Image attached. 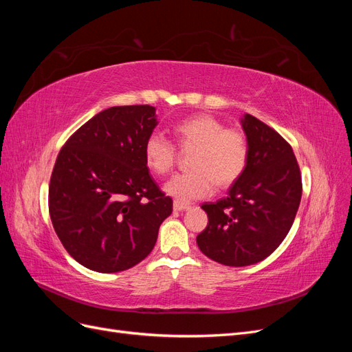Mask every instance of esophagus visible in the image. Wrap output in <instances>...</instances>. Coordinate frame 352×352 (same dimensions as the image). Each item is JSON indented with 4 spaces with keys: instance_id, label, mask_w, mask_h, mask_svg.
<instances>
[{
    "instance_id": "1",
    "label": "esophagus",
    "mask_w": 352,
    "mask_h": 352,
    "mask_svg": "<svg viewBox=\"0 0 352 352\" xmlns=\"http://www.w3.org/2000/svg\"><path fill=\"white\" fill-rule=\"evenodd\" d=\"M188 208H189V204H184V202H179V201L173 202V210L175 211H185Z\"/></svg>"
}]
</instances>
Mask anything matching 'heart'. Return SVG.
Listing matches in <instances>:
<instances>
[{
  "instance_id": "heart-1",
  "label": "heart",
  "mask_w": 352,
  "mask_h": 352,
  "mask_svg": "<svg viewBox=\"0 0 352 352\" xmlns=\"http://www.w3.org/2000/svg\"><path fill=\"white\" fill-rule=\"evenodd\" d=\"M177 144L195 146L190 157L192 170L168 180L164 190L179 202L211 195L214 184L226 188L243 173L248 163V142L239 129L225 127L210 114H197L175 126ZM146 164L158 175H167L176 163V146L162 133H151L144 145Z\"/></svg>"
}]
</instances>
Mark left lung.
<instances>
[{
	"instance_id": "left-lung-1",
	"label": "left lung",
	"mask_w": 352,
	"mask_h": 352,
	"mask_svg": "<svg viewBox=\"0 0 352 352\" xmlns=\"http://www.w3.org/2000/svg\"><path fill=\"white\" fill-rule=\"evenodd\" d=\"M248 163L228 197L206 202L208 225L197 243L208 258L230 267L264 260L279 247L295 220L302 182L292 146L257 117L241 119Z\"/></svg>"
}]
</instances>
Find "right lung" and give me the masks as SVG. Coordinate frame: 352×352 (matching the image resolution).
<instances>
[{"mask_svg":"<svg viewBox=\"0 0 352 352\" xmlns=\"http://www.w3.org/2000/svg\"><path fill=\"white\" fill-rule=\"evenodd\" d=\"M151 105L95 114L61 148L48 207L63 247L85 267L117 273L154 248L173 201L151 177L144 145L157 126Z\"/></svg>","mask_w":352,"mask_h":352,"instance_id":"add662e5","label":"right lung"}]
</instances>
